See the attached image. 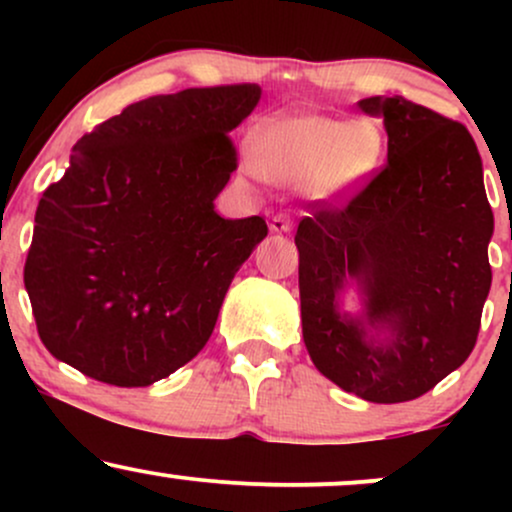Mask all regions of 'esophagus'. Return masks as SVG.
<instances>
[{
	"label": "esophagus",
	"instance_id": "34e87169",
	"mask_svg": "<svg viewBox=\"0 0 512 512\" xmlns=\"http://www.w3.org/2000/svg\"><path fill=\"white\" fill-rule=\"evenodd\" d=\"M269 228H272L274 233H291L293 231V219L289 214H284V211H279V214L272 216V223H269Z\"/></svg>",
	"mask_w": 512,
	"mask_h": 512
}]
</instances>
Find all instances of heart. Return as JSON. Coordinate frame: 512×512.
Returning a JSON list of instances; mask_svg holds the SVG:
<instances>
[{
	"label": "heart",
	"mask_w": 512,
	"mask_h": 512,
	"mask_svg": "<svg viewBox=\"0 0 512 512\" xmlns=\"http://www.w3.org/2000/svg\"><path fill=\"white\" fill-rule=\"evenodd\" d=\"M387 137L375 120L291 113L257 125L252 156L274 180H301L317 202H346L361 195L383 168Z\"/></svg>",
	"instance_id": "obj_1"
}]
</instances>
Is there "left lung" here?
Listing matches in <instances>:
<instances>
[{
    "label": "left lung",
    "instance_id": "8db88e82",
    "mask_svg": "<svg viewBox=\"0 0 512 512\" xmlns=\"http://www.w3.org/2000/svg\"><path fill=\"white\" fill-rule=\"evenodd\" d=\"M383 117L387 163L361 195L313 202L296 231L303 342L315 368L366 402H409L460 368L491 289L493 211L472 134L407 98ZM351 280L364 315L338 313Z\"/></svg>",
    "mask_w": 512,
    "mask_h": 512
}]
</instances>
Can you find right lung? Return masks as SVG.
<instances>
[{"label":"right lung","instance_id":"obj_1","mask_svg":"<svg viewBox=\"0 0 512 512\" xmlns=\"http://www.w3.org/2000/svg\"><path fill=\"white\" fill-rule=\"evenodd\" d=\"M260 96L257 84L151 96L74 144L40 197L23 267L52 356L101 383L146 387L204 349L267 236L262 216L214 211L238 168L228 132Z\"/></svg>","mask_w":512,"mask_h":512}]
</instances>
